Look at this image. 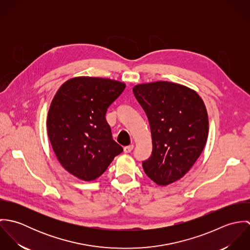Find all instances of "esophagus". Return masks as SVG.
<instances>
[{
  "label": "esophagus",
  "instance_id": "esophagus-1",
  "mask_svg": "<svg viewBox=\"0 0 250 250\" xmlns=\"http://www.w3.org/2000/svg\"><path fill=\"white\" fill-rule=\"evenodd\" d=\"M133 149H134V145L133 144L132 145H128V146L124 147V152L125 153H130Z\"/></svg>",
  "mask_w": 250,
  "mask_h": 250
}]
</instances>
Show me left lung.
<instances>
[{"label":"left lung","instance_id":"8db88e82","mask_svg":"<svg viewBox=\"0 0 250 250\" xmlns=\"http://www.w3.org/2000/svg\"><path fill=\"white\" fill-rule=\"evenodd\" d=\"M151 129L153 150L143 162L146 175L160 186L182 178L202 153L209 133L208 113L192 89L170 82L133 88Z\"/></svg>","mask_w":250,"mask_h":250}]
</instances>
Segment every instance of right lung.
Masks as SVG:
<instances>
[{
    "label": "right lung",
    "mask_w": 250,
    "mask_h": 250,
    "mask_svg": "<svg viewBox=\"0 0 250 250\" xmlns=\"http://www.w3.org/2000/svg\"><path fill=\"white\" fill-rule=\"evenodd\" d=\"M125 87L110 79L76 77L57 91L48 111V137L59 162L75 177L98 178L123 151L105 115Z\"/></svg>",
    "instance_id": "right-lung-1"
}]
</instances>
